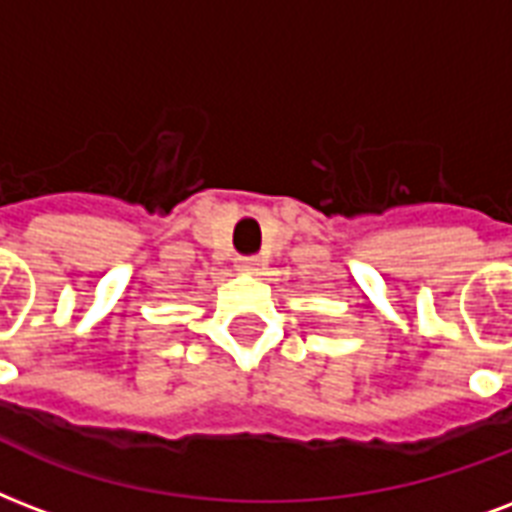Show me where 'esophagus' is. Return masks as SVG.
I'll use <instances>...</instances> for the list:
<instances>
[{
  "label": "esophagus",
  "mask_w": 512,
  "mask_h": 512,
  "mask_svg": "<svg viewBox=\"0 0 512 512\" xmlns=\"http://www.w3.org/2000/svg\"><path fill=\"white\" fill-rule=\"evenodd\" d=\"M239 268L241 271H257V268H260V260H257V257H241L239 260Z\"/></svg>",
  "instance_id": "esophagus-1"
}]
</instances>
